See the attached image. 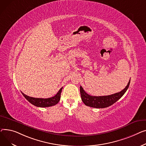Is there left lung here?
<instances>
[{
  "label": "left lung",
  "mask_w": 146,
  "mask_h": 146,
  "mask_svg": "<svg viewBox=\"0 0 146 146\" xmlns=\"http://www.w3.org/2000/svg\"><path fill=\"white\" fill-rule=\"evenodd\" d=\"M130 83V80L125 88L120 92L106 96H91L85 92L80 86V93L82 102L87 106L96 108L108 107L114 104L125 94Z\"/></svg>",
  "instance_id": "1"
}]
</instances>
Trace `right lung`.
<instances>
[{"instance_id":"right-lung-1","label":"right lung","mask_w":146,"mask_h":146,"mask_svg":"<svg viewBox=\"0 0 146 146\" xmlns=\"http://www.w3.org/2000/svg\"><path fill=\"white\" fill-rule=\"evenodd\" d=\"M62 87L59 90V91L55 96L49 98H33L25 95V94L22 92H21L24 97L33 106L38 107H48L56 105L59 101L60 98H61V94L62 92Z\"/></svg>"}]
</instances>
